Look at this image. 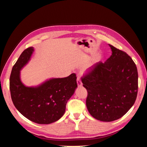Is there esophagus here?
Instances as JSON below:
<instances>
[{
    "instance_id": "1",
    "label": "esophagus",
    "mask_w": 147,
    "mask_h": 147,
    "mask_svg": "<svg viewBox=\"0 0 147 147\" xmlns=\"http://www.w3.org/2000/svg\"><path fill=\"white\" fill-rule=\"evenodd\" d=\"M77 84H78V86H82L83 84L82 83L80 78L79 77H78L77 78Z\"/></svg>"
}]
</instances>
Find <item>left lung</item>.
I'll list each match as a JSON object with an SVG mask.
<instances>
[{
	"label": "left lung",
	"mask_w": 147,
	"mask_h": 147,
	"mask_svg": "<svg viewBox=\"0 0 147 147\" xmlns=\"http://www.w3.org/2000/svg\"><path fill=\"white\" fill-rule=\"evenodd\" d=\"M112 54L99 62L81 78L86 89L89 112L102 121H112L125 115L136 100L138 72L135 63L126 52L109 45Z\"/></svg>",
	"instance_id": "8db88e82"
}]
</instances>
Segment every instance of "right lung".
Listing matches in <instances>:
<instances>
[{
    "label": "right lung",
    "mask_w": 147,
    "mask_h": 147,
    "mask_svg": "<svg viewBox=\"0 0 147 147\" xmlns=\"http://www.w3.org/2000/svg\"><path fill=\"white\" fill-rule=\"evenodd\" d=\"M34 51L26 48L13 65L10 77L11 100L19 112L34 123L50 124L64 115L66 104L77 87L76 74L54 78L37 88L26 87L20 78V71L28 63Z\"/></svg>",
    "instance_id": "obj_1"
}]
</instances>
